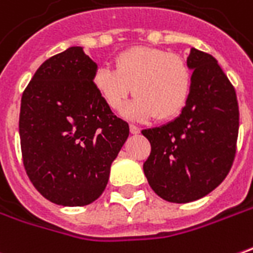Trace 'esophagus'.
Instances as JSON below:
<instances>
[{
  "instance_id": "34e87169",
  "label": "esophagus",
  "mask_w": 253,
  "mask_h": 253,
  "mask_svg": "<svg viewBox=\"0 0 253 253\" xmlns=\"http://www.w3.org/2000/svg\"><path fill=\"white\" fill-rule=\"evenodd\" d=\"M141 131V128L138 126H135V125H130V132L131 134H139Z\"/></svg>"
}]
</instances>
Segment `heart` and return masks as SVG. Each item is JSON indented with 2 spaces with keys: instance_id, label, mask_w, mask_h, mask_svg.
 <instances>
[{
  "instance_id": "b5f03b06",
  "label": "heart",
  "mask_w": 253,
  "mask_h": 253,
  "mask_svg": "<svg viewBox=\"0 0 253 253\" xmlns=\"http://www.w3.org/2000/svg\"><path fill=\"white\" fill-rule=\"evenodd\" d=\"M115 70L101 67L94 72L93 84L102 101L115 112H123L128 97L135 98L126 115L131 119L169 121L186 107L193 75L178 54L152 47H130L114 60Z\"/></svg>"
}]
</instances>
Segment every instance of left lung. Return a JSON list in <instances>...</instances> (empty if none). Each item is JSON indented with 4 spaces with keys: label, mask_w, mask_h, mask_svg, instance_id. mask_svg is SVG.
I'll list each match as a JSON object with an SVG mask.
<instances>
[{
    "label": "left lung",
    "mask_w": 253,
    "mask_h": 253,
    "mask_svg": "<svg viewBox=\"0 0 253 253\" xmlns=\"http://www.w3.org/2000/svg\"><path fill=\"white\" fill-rule=\"evenodd\" d=\"M192 94L181 115L142 134L151 142L144 172L153 192L169 203L204 197L229 174L237 149L236 90L211 54L192 49Z\"/></svg>",
    "instance_id": "left-lung-1"
}]
</instances>
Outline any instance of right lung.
Returning <instances> with one entry per match:
<instances>
[{"instance_id":"right-lung-1","label":"right lung","mask_w":253,"mask_h":253,"mask_svg":"<svg viewBox=\"0 0 253 253\" xmlns=\"http://www.w3.org/2000/svg\"><path fill=\"white\" fill-rule=\"evenodd\" d=\"M96 71L72 46L42 63L23 91V164L35 189L59 206L84 207L101 196L130 132L97 93Z\"/></svg>"}]
</instances>
